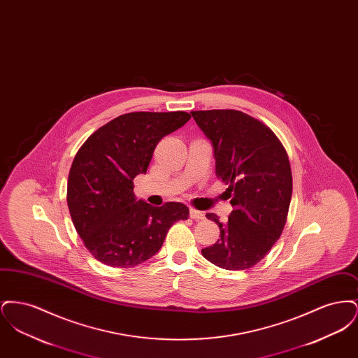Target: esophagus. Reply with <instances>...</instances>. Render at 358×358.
I'll use <instances>...</instances> for the list:
<instances>
[{"label": "esophagus", "mask_w": 358, "mask_h": 358, "mask_svg": "<svg viewBox=\"0 0 358 358\" xmlns=\"http://www.w3.org/2000/svg\"><path fill=\"white\" fill-rule=\"evenodd\" d=\"M189 215H190V217L194 219V220H203L205 217L204 213L200 212V210H197V209H190V210H189Z\"/></svg>", "instance_id": "esophagus-1"}]
</instances>
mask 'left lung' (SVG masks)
<instances>
[{
	"instance_id": "1",
	"label": "left lung",
	"mask_w": 358,
	"mask_h": 358,
	"mask_svg": "<svg viewBox=\"0 0 358 358\" xmlns=\"http://www.w3.org/2000/svg\"><path fill=\"white\" fill-rule=\"evenodd\" d=\"M210 141L216 176L225 182L234 210L220 238L201 250L215 266L240 271L254 267L280 238L287 220L292 176L289 157L278 136L262 122L238 110L190 113Z\"/></svg>"
}]
</instances>
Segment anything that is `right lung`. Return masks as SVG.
<instances>
[{"label":"right lung","instance_id":"1","mask_svg":"<svg viewBox=\"0 0 358 358\" xmlns=\"http://www.w3.org/2000/svg\"><path fill=\"white\" fill-rule=\"evenodd\" d=\"M190 114L129 113L110 120L75 155L67 204L85 248L103 264L136 267L155 255L171 225L187 220L181 203L136 200L133 180L146 173L157 143L182 127Z\"/></svg>","mask_w":358,"mask_h":358}]
</instances>
